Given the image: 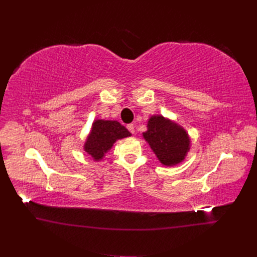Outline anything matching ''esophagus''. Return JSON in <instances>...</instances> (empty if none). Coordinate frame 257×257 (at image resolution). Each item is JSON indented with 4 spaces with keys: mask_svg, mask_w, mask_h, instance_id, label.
Here are the masks:
<instances>
[{
    "mask_svg": "<svg viewBox=\"0 0 257 257\" xmlns=\"http://www.w3.org/2000/svg\"><path fill=\"white\" fill-rule=\"evenodd\" d=\"M126 127H127V130L130 131V133H132V134L135 133V127H134L133 124H127Z\"/></svg>",
    "mask_w": 257,
    "mask_h": 257,
    "instance_id": "34e87169",
    "label": "esophagus"
}]
</instances>
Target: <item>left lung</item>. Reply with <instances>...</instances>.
Returning <instances> with one entry per match:
<instances>
[{"instance_id": "left-lung-1", "label": "left lung", "mask_w": 257, "mask_h": 257, "mask_svg": "<svg viewBox=\"0 0 257 257\" xmlns=\"http://www.w3.org/2000/svg\"><path fill=\"white\" fill-rule=\"evenodd\" d=\"M144 137L162 164L173 166L183 161L190 149L186 132L163 116H152Z\"/></svg>"}]
</instances>
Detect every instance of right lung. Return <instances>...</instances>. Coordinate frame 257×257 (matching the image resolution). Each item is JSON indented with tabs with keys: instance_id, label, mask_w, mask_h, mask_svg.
<instances>
[{
	"instance_id": "obj_1",
	"label": "right lung",
	"mask_w": 257,
	"mask_h": 257,
	"mask_svg": "<svg viewBox=\"0 0 257 257\" xmlns=\"http://www.w3.org/2000/svg\"><path fill=\"white\" fill-rule=\"evenodd\" d=\"M131 136L130 132L118 121L96 120L84 145V151L98 161L110 149L116 139Z\"/></svg>"
}]
</instances>
